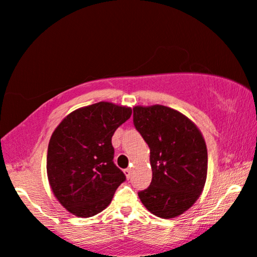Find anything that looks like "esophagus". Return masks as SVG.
Segmentation results:
<instances>
[{"mask_svg":"<svg viewBox=\"0 0 257 257\" xmlns=\"http://www.w3.org/2000/svg\"><path fill=\"white\" fill-rule=\"evenodd\" d=\"M124 175H125L126 179H131V176H132V169H131V168L124 169Z\"/></svg>","mask_w":257,"mask_h":257,"instance_id":"obj_1","label":"esophagus"}]
</instances>
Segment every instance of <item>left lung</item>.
<instances>
[{"instance_id":"left-lung-1","label":"left lung","mask_w":257,"mask_h":257,"mask_svg":"<svg viewBox=\"0 0 257 257\" xmlns=\"http://www.w3.org/2000/svg\"><path fill=\"white\" fill-rule=\"evenodd\" d=\"M134 125L150 149L153 179L139 197L147 209L162 218L182 215L202 194L208 153L200 129L166 105H136Z\"/></svg>"}]
</instances>
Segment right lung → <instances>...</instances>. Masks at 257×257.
<instances>
[{"label": "right lung", "instance_id": "add662e5", "mask_svg": "<svg viewBox=\"0 0 257 257\" xmlns=\"http://www.w3.org/2000/svg\"><path fill=\"white\" fill-rule=\"evenodd\" d=\"M132 108L98 102L76 109L51 135L47 175L57 201L78 217H91L110 204L125 176L115 166L111 138Z\"/></svg>", "mask_w": 257, "mask_h": 257}]
</instances>
